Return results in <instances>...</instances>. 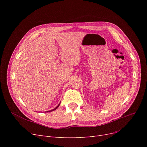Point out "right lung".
I'll list each match as a JSON object with an SVG mask.
<instances>
[{
  "mask_svg": "<svg viewBox=\"0 0 147 147\" xmlns=\"http://www.w3.org/2000/svg\"><path fill=\"white\" fill-rule=\"evenodd\" d=\"M59 104L55 108V109H53V110H51V111H46V112H51V111H53V110H56L57 109V108L59 107Z\"/></svg>",
  "mask_w": 147,
  "mask_h": 147,
  "instance_id": "right-lung-1",
  "label": "right lung"
}]
</instances>
